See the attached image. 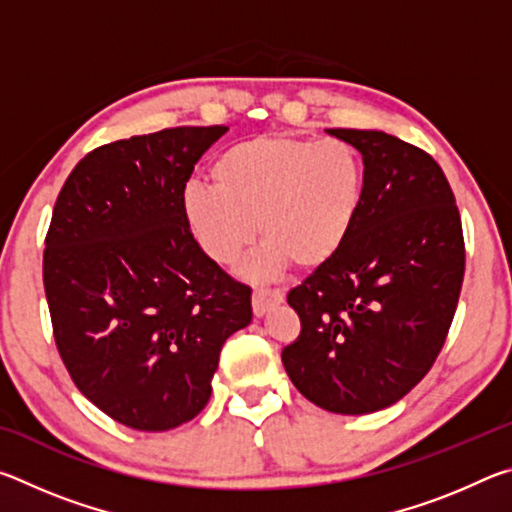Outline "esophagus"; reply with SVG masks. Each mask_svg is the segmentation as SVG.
<instances>
[{
    "mask_svg": "<svg viewBox=\"0 0 512 512\" xmlns=\"http://www.w3.org/2000/svg\"><path fill=\"white\" fill-rule=\"evenodd\" d=\"M284 302V293L280 289H255L253 291V311L255 316H266Z\"/></svg>",
    "mask_w": 512,
    "mask_h": 512,
    "instance_id": "esophagus-1",
    "label": "esophagus"
}]
</instances>
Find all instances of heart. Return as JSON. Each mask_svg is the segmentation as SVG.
I'll return each mask as SVG.
<instances>
[{
  "label": "heart",
  "instance_id": "b5f03b06",
  "mask_svg": "<svg viewBox=\"0 0 512 512\" xmlns=\"http://www.w3.org/2000/svg\"><path fill=\"white\" fill-rule=\"evenodd\" d=\"M212 180L189 183L183 210L203 253L232 266L264 241L257 268L293 264L316 271L339 255L357 223L366 189L361 155L343 140L259 135L212 162Z\"/></svg>",
  "mask_w": 512,
  "mask_h": 512
}]
</instances>
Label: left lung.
Listing matches in <instances>:
<instances>
[{
  "label": "left lung",
  "instance_id": "8db88e82",
  "mask_svg": "<svg viewBox=\"0 0 512 512\" xmlns=\"http://www.w3.org/2000/svg\"><path fill=\"white\" fill-rule=\"evenodd\" d=\"M361 153L357 223L332 262L289 291L300 336L282 350L293 386L320 409L366 415L420 384L461 296V216L436 160L384 131L327 128Z\"/></svg>",
  "mask_w": 512,
  "mask_h": 512
}]
</instances>
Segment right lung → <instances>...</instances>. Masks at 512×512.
I'll list each match as a JSON object with an SVG mask.
<instances>
[{
	"instance_id": "1",
	"label": "right lung",
	"mask_w": 512,
	"mask_h": 512,
	"mask_svg": "<svg viewBox=\"0 0 512 512\" xmlns=\"http://www.w3.org/2000/svg\"><path fill=\"white\" fill-rule=\"evenodd\" d=\"M225 131L99 146L51 216L42 277L60 357L94 406L137 431L194 420L223 343L253 320L250 289L203 253L183 210L194 164Z\"/></svg>"
}]
</instances>
